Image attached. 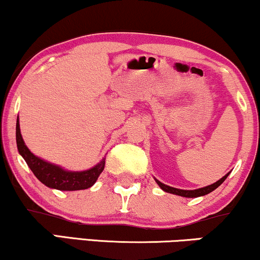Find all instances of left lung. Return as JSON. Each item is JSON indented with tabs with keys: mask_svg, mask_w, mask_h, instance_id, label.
<instances>
[{
	"mask_svg": "<svg viewBox=\"0 0 260 260\" xmlns=\"http://www.w3.org/2000/svg\"><path fill=\"white\" fill-rule=\"evenodd\" d=\"M229 174H230V172H229ZM229 174L223 176V177L220 178L219 181H217L216 183L210 184V185H207V187H204V188L195 189V190H183V189H177V188H174V187H170V185H166L164 183H161V182L158 181V179H155V182L158 183V185L162 189V190L166 191V193L179 195V197H183V198H198V197H203V195H206L208 193H211V191H213L214 189L218 188L219 185L222 184L224 181H225L226 177L229 176Z\"/></svg>",
	"mask_w": 260,
	"mask_h": 260,
	"instance_id": "obj_1",
	"label": "left lung"
}]
</instances>
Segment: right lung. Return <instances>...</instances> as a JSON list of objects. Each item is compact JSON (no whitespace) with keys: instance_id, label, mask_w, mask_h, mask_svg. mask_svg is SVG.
<instances>
[{"instance_id":"obj_1","label":"right lung","mask_w":260,"mask_h":260,"mask_svg":"<svg viewBox=\"0 0 260 260\" xmlns=\"http://www.w3.org/2000/svg\"><path fill=\"white\" fill-rule=\"evenodd\" d=\"M17 146L20 155L24 158L34 175L47 187L57 190H82L90 188L105 169V158L94 168L85 171H67V170L38 158L30 152L20 134V125L17 119Z\"/></svg>"}]
</instances>
